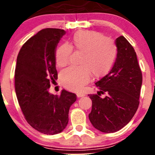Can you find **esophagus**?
<instances>
[{
  "label": "esophagus",
  "mask_w": 155,
  "mask_h": 155,
  "mask_svg": "<svg viewBox=\"0 0 155 155\" xmlns=\"http://www.w3.org/2000/svg\"><path fill=\"white\" fill-rule=\"evenodd\" d=\"M85 94L83 93V92H77L76 93V96H77L78 97H83V96H84Z\"/></svg>",
  "instance_id": "34e87169"
}]
</instances>
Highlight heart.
Instances as JSON below:
<instances>
[{"label": "heart", "instance_id": "obj_1", "mask_svg": "<svg viewBox=\"0 0 155 155\" xmlns=\"http://www.w3.org/2000/svg\"><path fill=\"white\" fill-rule=\"evenodd\" d=\"M72 49L82 52L80 66H71L62 71L60 81L71 91L80 90L88 82L90 74L93 77L104 76L116 60L117 46L114 41L103 33L92 31H79L74 33L70 43L62 44L54 53L55 63L59 67L68 64Z\"/></svg>", "mask_w": 155, "mask_h": 155}]
</instances>
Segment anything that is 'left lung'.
<instances>
[{
	"mask_svg": "<svg viewBox=\"0 0 155 155\" xmlns=\"http://www.w3.org/2000/svg\"><path fill=\"white\" fill-rule=\"evenodd\" d=\"M116 61L108 74L96 81L100 92L88 95L92 100L89 119L96 129L114 133L124 127L139 105L142 73L136 53L124 36L117 38ZM101 94L106 95L102 99Z\"/></svg>",
	"mask_w": 155,
	"mask_h": 155,
	"instance_id": "8db88e82",
	"label": "left lung"
}]
</instances>
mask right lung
<instances>
[{"mask_svg": "<svg viewBox=\"0 0 155 155\" xmlns=\"http://www.w3.org/2000/svg\"><path fill=\"white\" fill-rule=\"evenodd\" d=\"M65 33L57 28L41 30L23 44L17 59L15 87L19 106L28 123L47 135L65 129L69 109L77 98L65 90L60 95L48 91L58 79L55 49Z\"/></svg>", "mask_w": 155, "mask_h": 155, "instance_id": "add662e5", "label": "right lung"}]
</instances>
